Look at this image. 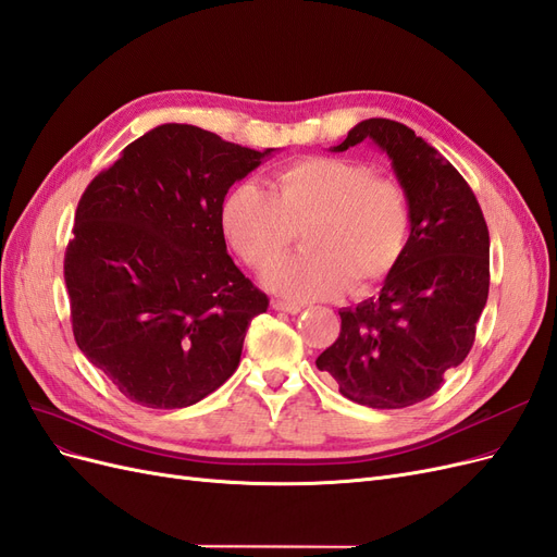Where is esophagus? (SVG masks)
Wrapping results in <instances>:
<instances>
[{
	"mask_svg": "<svg viewBox=\"0 0 557 557\" xmlns=\"http://www.w3.org/2000/svg\"><path fill=\"white\" fill-rule=\"evenodd\" d=\"M272 307L276 309V311H285V313H299L301 309V305H297V301H288V299H272Z\"/></svg>",
	"mask_w": 557,
	"mask_h": 557,
	"instance_id": "obj_1",
	"label": "esophagus"
}]
</instances>
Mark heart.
<instances>
[{
  "mask_svg": "<svg viewBox=\"0 0 557 557\" xmlns=\"http://www.w3.org/2000/svg\"><path fill=\"white\" fill-rule=\"evenodd\" d=\"M230 244L252 269L274 264L301 232L305 250L267 274L290 299L369 290L401 260L411 201L401 183L344 158H301L276 176V193L239 183L223 205Z\"/></svg>",
  "mask_w": 557,
  "mask_h": 557,
  "instance_id": "b5f03b06",
  "label": "heart"
}]
</instances>
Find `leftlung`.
<instances>
[{
	"label": "left lung",
	"instance_id": "left-lung-1",
	"mask_svg": "<svg viewBox=\"0 0 557 557\" xmlns=\"http://www.w3.org/2000/svg\"><path fill=\"white\" fill-rule=\"evenodd\" d=\"M372 139L411 201V237L376 297L342 309V332L315 367L372 409H404L440 391L474 346L491 288V237L467 181L407 125L369 117L332 150Z\"/></svg>",
	"mask_w": 557,
	"mask_h": 557
}]
</instances>
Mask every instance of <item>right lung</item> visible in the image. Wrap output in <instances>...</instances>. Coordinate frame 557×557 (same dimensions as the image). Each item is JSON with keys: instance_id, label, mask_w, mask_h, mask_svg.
I'll return each instance as SVG.
<instances>
[{"instance_id": "right-lung-1", "label": "right lung", "mask_w": 557, "mask_h": 557, "mask_svg": "<svg viewBox=\"0 0 557 557\" xmlns=\"http://www.w3.org/2000/svg\"><path fill=\"white\" fill-rule=\"evenodd\" d=\"M272 150L166 123L83 193L64 252L72 330L127 399L190 407L239 367L269 299L227 256L223 201Z\"/></svg>"}]
</instances>
